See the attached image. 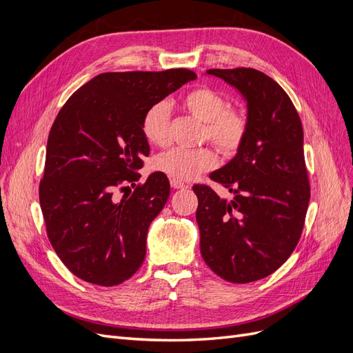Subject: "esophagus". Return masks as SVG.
I'll list each match as a JSON object with an SVG mask.
<instances>
[{
	"mask_svg": "<svg viewBox=\"0 0 353 353\" xmlns=\"http://www.w3.org/2000/svg\"><path fill=\"white\" fill-rule=\"evenodd\" d=\"M170 187L176 188V190H183V188H188V184L181 183L178 179H170Z\"/></svg>",
	"mask_w": 353,
	"mask_h": 353,
	"instance_id": "1",
	"label": "esophagus"
}]
</instances>
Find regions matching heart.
Here are the masks:
<instances>
[{"instance_id": "obj_1", "label": "heart", "mask_w": 353, "mask_h": 353, "mask_svg": "<svg viewBox=\"0 0 353 353\" xmlns=\"http://www.w3.org/2000/svg\"><path fill=\"white\" fill-rule=\"evenodd\" d=\"M184 109L200 122H205L203 140H209L223 154H236L248 135L249 122L245 114L228 108L225 95L209 87L190 91L183 99ZM141 131L145 140L159 147L170 141V110L166 101H159L148 108L143 116ZM218 165V154L209 147L185 150L170 148L153 159V169L172 179L190 181Z\"/></svg>"}]
</instances>
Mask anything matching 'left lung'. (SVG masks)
Instances as JSON below:
<instances>
[{"instance_id": "1", "label": "left lung", "mask_w": 353, "mask_h": 353, "mask_svg": "<svg viewBox=\"0 0 353 353\" xmlns=\"http://www.w3.org/2000/svg\"><path fill=\"white\" fill-rule=\"evenodd\" d=\"M248 101L249 130L230 163L210 174L231 201L209 185L193 187L200 252L230 283L265 279L288 259L302 236L311 197L303 128L290 97L272 78L250 68L209 69Z\"/></svg>"}]
</instances>
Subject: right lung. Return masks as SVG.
Instances as JSON below:
<instances>
[{
	"label": "right lung",
	"mask_w": 353,
	"mask_h": 353,
	"mask_svg": "<svg viewBox=\"0 0 353 353\" xmlns=\"http://www.w3.org/2000/svg\"><path fill=\"white\" fill-rule=\"evenodd\" d=\"M196 78L188 69L100 73L60 109L39 203L52 249L78 279L112 287L144 262L148 227L170 185L159 172L135 185L150 153L141 121L150 105ZM130 183L134 191L117 202L114 193Z\"/></svg>",
	"instance_id": "1"
}]
</instances>
